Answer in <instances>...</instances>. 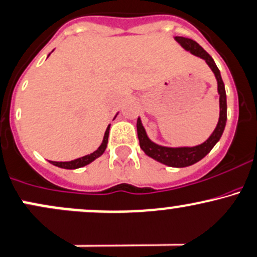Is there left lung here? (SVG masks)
<instances>
[{"mask_svg": "<svg viewBox=\"0 0 257 257\" xmlns=\"http://www.w3.org/2000/svg\"><path fill=\"white\" fill-rule=\"evenodd\" d=\"M174 39L179 42L183 49L206 61L208 67L215 73L217 84H218L219 94L218 123H217L216 129L213 131V133L211 134V137L208 138L206 142L202 143L201 145L194 146V148H165V146H160L157 144L152 143L148 138V135H146V132L144 129L140 118H138L137 129L140 148H142V150L148 156L159 161V162L163 163V165L170 166V167H188V166L194 165V163L199 162L200 160L204 159L208 152L212 150V148L216 145L217 142L221 139L224 131L225 122H227V96H225V89L223 80L221 78V73H219V69L217 68L212 57L196 41L191 40V39L183 38V36H176Z\"/></svg>", "mask_w": 257, "mask_h": 257, "instance_id": "1", "label": "left lung"}]
</instances>
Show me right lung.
<instances>
[{
  "label": "right lung",
  "mask_w": 257,
  "mask_h": 257,
  "mask_svg": "<svg viewBox=\"0 0 257 257\" xmlns=\"http://www.w3.org/2000/svg\"><path fill=\"white\" fill-rule=\"evenodd\" d=\"M108 133H109V125L107 126V129L105 132V137H103L102 144H101L100 148H98L96 151L92 152V154L86 155V156L80 157V159L69 161V162H56V161H50V162L52 163V165L57 166V167L66 168V170H75V168L84 167V166L89 165L90 162H92L94 160H96L97 157H100L101 155L105 152L106 148H107V143H108Z\"/></svg>",
  "instance_id": "right-lung-1"
}]
</instances>
